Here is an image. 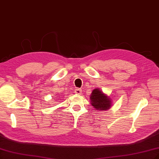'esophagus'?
I'll list each match as a JSON object with an SVG mask.
<instances>
[{
  "mask_svg": "<svg viewBox=\"0 0 159 159\" xmlns=\"http://www.w3.org/2000/svg\"><path fill=\"white\" fill-rule=\"evenodd\" d=\"M75 93L77 95H80L81 93H82V90H80V89H76L75 91Z\"/></svg>",
  "mask_w": 159,
  "mask_h": 159,
  "instance_id": "obj_1",
  "label": "esophagus"
}]
</instances>
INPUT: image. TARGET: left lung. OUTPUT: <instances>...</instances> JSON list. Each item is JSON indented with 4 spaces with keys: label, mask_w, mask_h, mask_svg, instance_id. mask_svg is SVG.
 Wrapping results in <instances>:
<instances>
[{
    "label": "left lung",
    "mask_w": 159,
    "mask_h": 159,
    "mask_svg": "<svg viewBox=\"0 0 159 159\" xmlns=\"http://www.w3.org/2000/svg\"><path fill=\"white\" fill-rule=\"evenodd\" d=\"M90 103L97 110L106 111L112 106L110 96L105 94L99 88L93 89L90 95Z\"/></svg>",
    "instance_id": "left-lung-1"
}]
</instances>
